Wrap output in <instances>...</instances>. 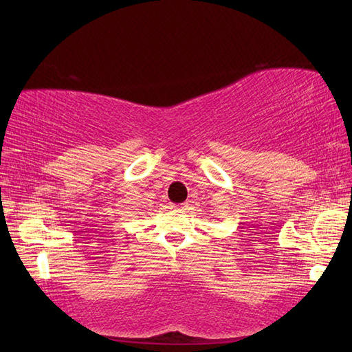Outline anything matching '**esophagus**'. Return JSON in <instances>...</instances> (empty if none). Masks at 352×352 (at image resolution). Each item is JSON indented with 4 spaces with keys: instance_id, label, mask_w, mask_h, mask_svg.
I'll return each instance as SVG.
<instances>
[{
    "instance_id": "esophagus-1",
    "label": "esophagus",
    "mask_w": 352,
    "mask_h": 352,
    "mask_svg": "<svg viewBox=\"0 0 352 352\" xmlns=\"http://www.w3.org/2000/svg\"><path fill=\"white\" fill-rule=\"evenodd\" d=\"M176 210H185L186 208V204H176V206H173Z\"/></svg>"
}]
</instances>
